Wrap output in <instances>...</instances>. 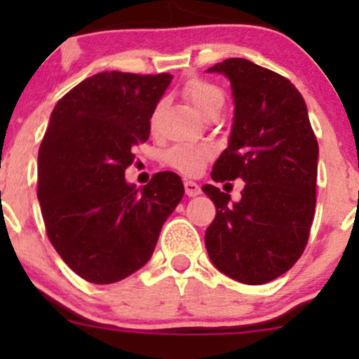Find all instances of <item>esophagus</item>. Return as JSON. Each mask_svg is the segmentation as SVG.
I'll return each mask as SVG.
<instances>
[{
    "instance_id": "34e87169",
    "label": "esophagus",
    "mask_w": 359,
    "mask_h": 359,
    "mask_svg": "<svg viewBox=\"0 0 359 359\" xmlns=\"http://www.w3.org/2000/svg\"><path fill=\"white\" fill-rule=\"evenodd\" d=\"M184 187H185V194H187L189 197H196L201 194V187L196 182H192V180H185Z\"/></svg>"
}]
</instances>
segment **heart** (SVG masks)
I'll return each instance as SVG.
<instances>
[{"label":"heart","mask_w":359,"mask_h":359,"mask_svg":"<svg viewBox=\"0 0 359 359\" xmlns=\"http://www.w3.org/2000/svg\"><path fill=\"white\" fill-rule=\"evenodd\" d=\"M184 96L194 106V109L204 116L211 109L224 106V94L219 88L209 84L201 79H192L185 84ZM163 108V102H158L151 114V128H155L158 113ZM212 156V150L209 147H194V145H177L168 150L167 163L175 170L182 172L185 175H197L209 158Z\"/></svg>","instance_id":"1"}]
</instances>
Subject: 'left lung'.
<instances>
[{"label": "left lung", "mask_w": 359, "mask_h": 359, "mask_svg": "<svg viewBox=\"0 0 359 359\" xmlns=\"http://www.w3.org/2000/svg\"><path fill=\"white\" fill-rule=\"evenodd\" d=\"M208 72L231 82L234 118L214 182L245 180L241 199L216 185L203 191L216 205L205 229L212 265L236 282L262 285L294 266L316 211L319 145L306 101L290 81L246 59H226Z\"/></svg>", "instance_id": "1"}]
</instances>
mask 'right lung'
<instances>
[{"label":"right lung","mask_w":359,"mask_h":359,"mask_svg":"<svg viewBox=\"0 0 359 359\" xmlns=\"http://www.w3.org/2000/svg\"><path fill=\"white\" fill-rule=\"evenodd\" d=\"M170 81V74L101 72L52 111L39 150L40 209L53 248L90 283L142 269L184 197L174 172H158L142 189L125 179Z\"/></svg>","instance_id":"right-lung-1"}]
</instances>
